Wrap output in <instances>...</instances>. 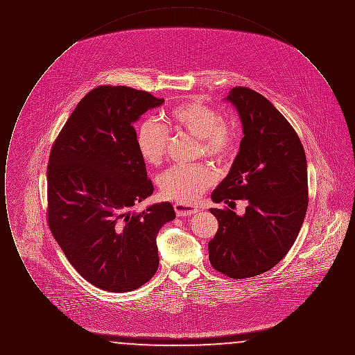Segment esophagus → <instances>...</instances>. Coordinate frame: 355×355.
<instances>
[{
  "label": "esophagus",
  "mask_w": 355,
  "mask_h": 355,
  "mask_svg": "<svg viewBox=\"0 0 355 355\" xmlns=\"http://www.w3.org/2000/svg\"><path fill=\"white\" fill-rule=\"evenodd\" d=\"M174 210H175V214L178 217H187V216H191V214H196V213L200 211V209L197 206L182 202L175 203Z\"/></svg>",
  "instance_id": "esophagus-1"
}]
</instances>
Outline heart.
<instances>
[{"label":"heart","mask_w":355,"mask_h":355,"mask_svg":"<svg viewBox=\"0 0 355 355\" xmlns=\"http://www.w3.org/2000/svg\"><path fill=\"white\" fill-rule=\"evenodd\" d=\"M171 129L185 132L200 139L201 152L216 161L226 159L236 145L234 126L220 113L198 100L175 105L166 113ZM135 146L141 158L152 166H158L168 146V130L152 119L142 121L135 132ZM216 181V173L207 165L173 166L158 178L164 197L178 202L197 201Z\"/></svg>","instance_id":"b5f03b06"}]
</instances>
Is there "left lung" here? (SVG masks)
Segmentation results:
<instances>
[{"label":"left lung","instance_id":"obj_1","mask_svg":"<svg viewBox=\"0 0 355 355\" xmlns=\"http://www.w3.org/2000/svg\"><path fill=\"white\" fill-rule=\"evenodd\" d=\"M238 112L243 138L213 202L246 200L243 216L210 209L218 220L209 242L211 266L242 279L274 268L295 242L307 210V164L300 137L262 94L238 86L225 98Z\"/></svg>","mask_w":355,"mask_h":355}]
</instances>
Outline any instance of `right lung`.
<instances>
[{"instance_id": "right-lung-1", "label": "right lung", "mask_w": 355, "mask_h": 355, "mask_svg": "<svg viewBox=\"0 0 355 355\" xmlns=\"http://www.w3.org/2000/svg\"><path fill=\"white\" fill-rule=\"evenodd\" d=\"M164 102L128 86H98L78 102L51 148V233L73 268L106 291H132L152 278L157 234L175 218L169 202L132 213L154 190L133 123Z\"/></svg>"}]
</instances>
